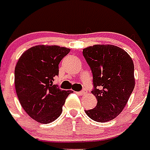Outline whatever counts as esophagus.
Masks as SVG:
<instances>
[{
	"instance_id": "esophagus-1",
	"label": "esophagus",
	"mask_w": 150,
	"mask_h": 150,
	"mask_svg": "<svg viewBox=\"0 0 150 150\" xmlns=\"http://www.w3.org/2000/svg\"><path fill=\"white\" fill-rule=\"evenodd\" d=\"M76 93L79 94V95H83V94H85V92L84 91H79V92H76Z\"/></svg>"
}]
</instances>
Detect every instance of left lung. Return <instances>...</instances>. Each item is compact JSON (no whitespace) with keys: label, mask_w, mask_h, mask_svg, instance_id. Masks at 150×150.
I'll use <instances>...</instances> for the list:
<instances>
[{"label":"left lung","mask_w":150,"mask_h":150,"mask_svg":"<svg viewBox=\"0 0 150 150\" xmlns=\"http://www.w3.org/2000/svg\"><path fill=\"white\" fill-rule=\"evenodd\" d=\"M83 53L93 73L92 93L98 100L95 108L86 113L97 122L112 120L123 110L135 86L133 60L113 45H94Z\"/></svg>","instance_id":"left-lung-1"}]
</instances>
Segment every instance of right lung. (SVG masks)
<instances>
[{
  "label": "right lung",
  "instance_id": "add662e5",
  "mask_svg": "<svg viewBox=\"0 0 150 150\" xmlns=\"http://www.w3.org/2000/svg\"><path fill=\"white\" fill-rule=\"evenodd\" d=\"M70 49L58 45H35L26 50L15 67V87L22 107L40 123H51L62 112L67 97L73 91L52 84L59 64Z\"/></svg>",
  "mask_w": 150,
  "mask_h": 150
}]
</instances>
